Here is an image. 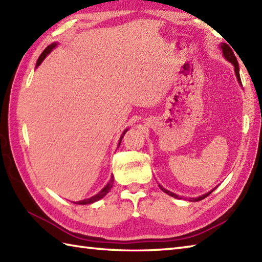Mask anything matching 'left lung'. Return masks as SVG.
I'll use <instances>...</instances> for the list:
<instances>
[{"mask_svg":"<svg viewBox=\"0 0 262 262\" xmlns=\"http://www.w3.org/2000/svg\"><path fill=\"white\" fill-rule=\"evenodd\" d=\"M221 48H222V51H223V55H224V57L227 59V60H230V62L234 65V71H235V75H236V77H237V81L240 82V83H242L241 82V77H240V72H238V63H237V59H236V57H235V55H234V53H233V51H232V48L227 45V43H222L221 45ZM160 188L162 189V190L165 192V193H168L169 196H171V197H174V198H180L179 196H178V194H176V193H173V192H171V191H169V190H166V189H164L163 187H161L160 186ZM214 191V189L211 191H209V192H207V193H205V194H203V196H200V197H198V198H192V199H190V202H198V200H202V199H204V198H206L207 196H209V194Z\"/></svg>","mask_w":262,"mask_h":262,"instance_id":"obj_1","label":"left lung"}]
</instances>
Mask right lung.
I'll return each mask as SVG.
<instances>
[{"label": "right lung", "mask_w": 262, "mask_h": 262, "mask_svg": "<svg viewBox=\"0 0 262 262\" xmlns=\"http://www.w3.org/2000/svg\"><path fill=\"white\" fill-rule=\"evenodd\" d=\"M56 46V43H52V45H49L48 47H46L45 48V51H43L42 53H41V55L40 56H39V58H38V60H37V64H36V68H38L39 65L41 64V62L43 59H45V57L47 56V55L52 52V49ZM127 132V129L124 132V134L122 135H125V133ZM121 140H122V136L120 137V141H119V144H120V142H121ZM113 185H114V176L111 177V179H110V181L108 182V185L105 186L101 191H100L98 194H96V196H93V197H91V198H89V199H84V200H80V202H76L75 204H77V205H88V204H92V203H94V202H97V200H99V199H101V198H103L105 194H107L109 191H110V189H111V187H113Z\"/></svg>", "instance_id": "obj_1"}]
</instances>
